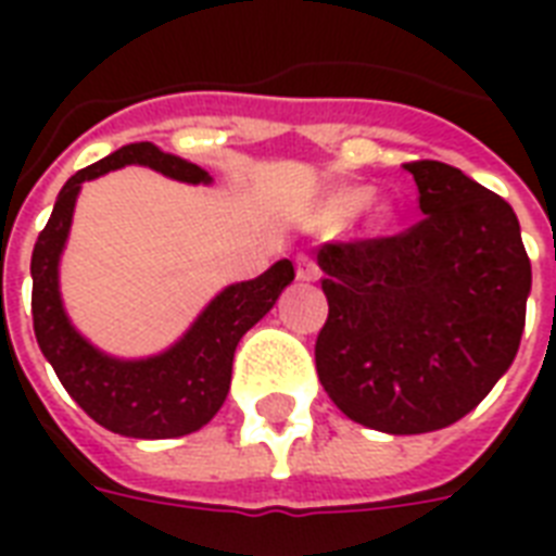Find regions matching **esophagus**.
<instances>
[{
  "label": "esophagus",
  "instance_id": "34e87169",
  "mask_svg": "<svg viewBox=\"0 0 556 556\" xmlns=\"http://www.w3.org/2000/svg\"><path fill=\"white\" fill-rule=\"evenodd\" d=\"M320 277V268H317V262L312 256H296V279H305V282H314V279Z\"/></svg>",
  "mask_w": 556,
  "mask_h": 556
}]
</instances>
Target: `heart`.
<instances>
[{
  "mask_svg": "<svg viewBox=\"0 0 556 556\" xmlns=\"http://www.w3.org/2000/svg\"><path fill=\"white\" fill-rule=\"evenodd\" d=\"M361 201H364V195H349V207H357V204H361Z\"/></svg>",
  "mask_w": 556,
  "mask_h": 556,
  "instance_id": "heart-1",
  "label": "heart"
}]
</instances>
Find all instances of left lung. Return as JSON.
<instances>
[{
    "mask_svg": "<svg viewBox=\"0 0 556 556\" xmlns=\"http://www.w3.org/2000/svg\"><path fill=\"white\" fill-rule=\"evenodd\" d=\"M404 169L424 218L317 251L329 320L314 361L352 421L392 435L456 424L508 371L531 294L517 213L441 161Z\"/></svg>",
    "mask_w": 556,
    "mask_h": 556,
    "instance_id": "obj_1",
    "label": "left lung"
}]
</instances>
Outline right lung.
I'll return each instance as SVG.
<instances>
[{"instance_id": "obj_1", "label": "right lung", "mask_w": 556, "mask_h": 556, "mask_svg": "<svg viewBox=\"0 0 556 556\" xmlns=\"http://www.w3.org/2000/svg\"><path fill=\"white\" fill-rule=\"evenodd\" d=\"M126 164L150 167L185 185L213 181L201 167L159 150L150 141L121 147L98 164L74 173L56 195L51 218L30 256L34 334L65 392L100 427L126 439H178L201 430L222 409L239 340L274 308L286 286H291L294 265L291 260H279L256 279L233 282L218 291L190 329L159 355L124 361L100 352L74 329L65 314L60 256L68 242L83 181L106 176L109 169Z\"/></svg>"}]
</instances>
